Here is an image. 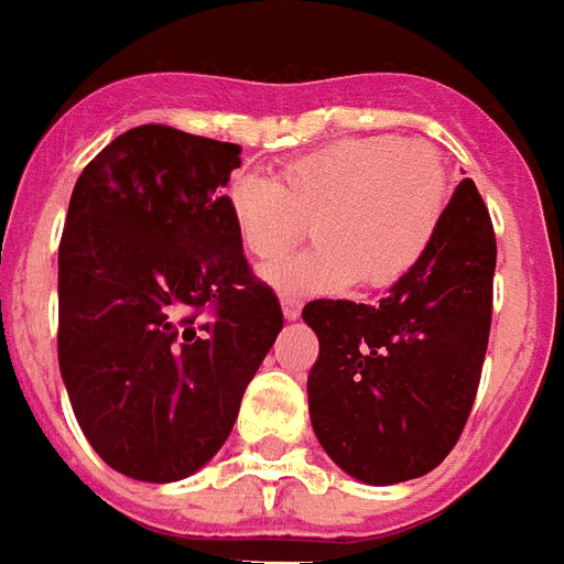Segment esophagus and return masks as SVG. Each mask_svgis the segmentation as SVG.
Listing matches in <instances>:
<instances>
[{"label":"esophagus","instance_id":"obj_1","mask_svg":"<svg viewBox=\"0 0 564 564\" xmlns=\"http://www.w3.org/2000/svg\"><path fill=\"white\" fill-rule=\"evenodd\" d=\"M281 306H283V318L286 322H295L297 315H301V301H295V297H281Z\"/></svg>","mask_w":564,"mask_h":564}]
</instances>
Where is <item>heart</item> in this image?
Here are the masks:
<instances>
[{
	"instance_id": "heart-1",
	"label": "heart",
	"mask_w": 564,
	"mask_h": 564,
	"mask_svg": "<svg viewBox=\"0 0 564 564\" xmlns=\"http://www.w3.org/2000/svg\"><path fill=\"white\" fill-rule=\"evenodd\" d=\"M231 226L251 258L274 260L313 219L318 246L263 272L292 295L361 286L386 290L432 249L448 205L441 153L388 135L333 141L263 176L240 171L223 191Z\"/></svg>"
}]
</instances>
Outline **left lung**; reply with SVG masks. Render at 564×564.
<instances>
[{"label": "left lung", "instance_id": "obj_1", "mask_svg": "<svg viewBox=\"0 0 564 564\" xmlns=\"http://www.w3.org/2000/svg\"><path fill=\"white\" fill-rule=\"evenodd\" d=\"M496 231L473 178L432 249L379 304L310 301L306 393L318 443L347 475L388 487L443 464L464 432L492 324Z\"/></svg>", "mask_w": 564, "mask_h": 564}]
</instances>
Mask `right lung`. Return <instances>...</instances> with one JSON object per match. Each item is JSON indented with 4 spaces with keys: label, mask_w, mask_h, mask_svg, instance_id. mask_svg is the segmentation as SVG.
Returning <instances> with one entry per match:
<instances>
[{
    "label": "right lung",
    "mask_w": 564,
    "mask_h": 564,
    "mask_svg": "<svg viewBox=\"0 0 564 564\" xmlns=\"http://www.w3.org/2000/svg\"><path fill=\"white\" fill-rule=\"evenodd\" d=\"M240 148L164 123L84 167L57 258V359L77 423L116 473L171 484L235 429L283 327L223 187Z\"/></svg>",
    "instance_id": "add662e5"
}]
</instances>
